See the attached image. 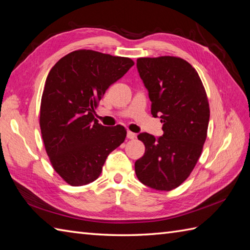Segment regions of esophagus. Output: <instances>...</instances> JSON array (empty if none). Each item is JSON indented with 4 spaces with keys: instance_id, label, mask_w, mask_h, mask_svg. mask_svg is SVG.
I'll return each instance as SVG.
<instances>
[{
    "instance_id": "esophagus-1",
    "label": "esophagus",
    "mask_w": 250,
    "mask_h": 250,
    "mask_svg": "<svg viewBox=\"0 0 250 250\" xmlns=\"http://www.w3.org/2000/svg\"><path fill=\"white\" fill-rule=\"evenodd\" d=\"M126 137H128L129 140H134V139H136V134H135V133H133V132L129 131L128 133H126Z\"/></svg>"
}]
</instances>
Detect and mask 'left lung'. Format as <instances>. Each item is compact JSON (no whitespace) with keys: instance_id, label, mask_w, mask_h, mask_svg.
<instances>
[{"instance_id":"obj_1","label":"left lung","mask_w":250,"mask_h":250,"mask_svg":"<svg viewBox=\"0 0 250 250\" xmlns=\"http://www.w3.org/2000/svg\"><path fill=\"white\" fill-rule=\"evenodd\" d=\"M140 76L151 101V114L160 115L163 135H137L145 153L135 162L140 182L169 191L193 171L207 136L209 104L195 68L178 57L139 58Z\"/></svg>"}]
</instances>
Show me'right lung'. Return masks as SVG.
Instances as JSON below:
<instances>
[{
	"label": "right lung",
	"mask_w": 250,
	"mask_h": 250,
	"mask_svg": "<svg viewBox=\"0 0 250 250\" xmlns=\"http://www.w3.org/2000/svg\"><path fill=\"white\" fill-rule=\"evenodd\" d=\"M134 65L130 58L79 49L47 76L40 109L42 139L55 171L71 186L97 179L109 153L125 142V126H105L94 109L110 84Z\"/></svg>",
	"instance_id": "right-lung-1"
}]
</instances>
